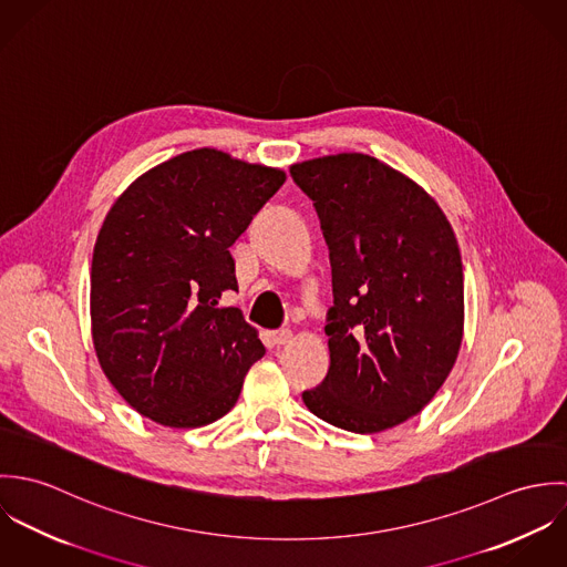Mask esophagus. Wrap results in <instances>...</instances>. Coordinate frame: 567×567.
<instances>
[{"label": "esophagus", "instance_id": "esophagus-1", "mask_svg": "<svg viewBox=\"0 0 567 567\" xmlns=\"http://www.w3.org/2000/svg\"><path fill=\"white\" fill-rule=\"evenodd\" d=\"M292 338H295V333L290 329H279L272 333L275 344H288V342H292Z\"/></svg>", "mask_w": 567, "mask_h": 567}]
</instances>
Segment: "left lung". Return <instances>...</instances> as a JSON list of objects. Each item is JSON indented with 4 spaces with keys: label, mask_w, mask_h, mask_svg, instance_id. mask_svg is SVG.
Returning <instances> with one entry per match:
<instances>
[{
    "label": "left lung",
    "mask_w": 567,
    "mask_h": 567,
    "mask_svg": "<svg viewBox=\"0 0 567 567\" xmlns=\"http://www.w3.org/2000/svg\"><path fill=\"white\" fill-rule=\"evenodd\" d=\"M329 246V371L303 402L319 419L375 434L419 414L463 342V261L436 200L362 153L290 165Z\"/></svg>",
    "instance_id": "obj_1"
}]
</instances>
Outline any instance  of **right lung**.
Instances as JSON below:
<instances>
[{"instance_id": "1", "label": "right lung", "mask_w": 567, "mask_h": 567, "mask_svg": "<svg viewBox=\"0 0 567 567\" xmlns=\"http://www.w3.org/2000/svg\"><path fill=\"white\" fill-rule=\"evenodd\" d=\"M286 172L198 148L135 178L109 209L91 261V336L115 391L167 427L225 416L266 353L238 308L229 246Z\"/></svg>"}]
</instances>
